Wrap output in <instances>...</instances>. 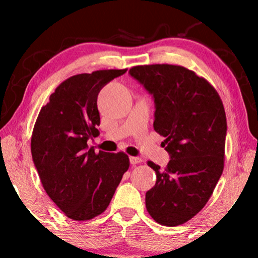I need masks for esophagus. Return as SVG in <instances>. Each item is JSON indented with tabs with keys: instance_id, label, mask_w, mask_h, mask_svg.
<instances>
[{
	"instance_id": "obj_1",
	"label": "esophagus",
	"mask_w": 258,
	"mask_h": 258,
	"mask_svg": "<svg viewBox=\"0 0 258 258\" xmlns=\"http://www.w3.org/2000/svg\"><path fill=\"white\" fill-rule=\"evenodd\" d=\"M130 162H131V165H133V166H135V165L141 164L142 159L141 158H137V156H131V158H130Z\"/></svg>"
}]
</instances>
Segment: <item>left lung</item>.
Here are the masks:
<instances>
[{
	"label": "left lung",
	"mask_w": 258,
	"mask_h": 258,
	"mask_svg": "<svg viewBox=\"0 0 258 258\" xmlns=\"http://www.w3.org/2000/svg\"><path fill=\"white\" fill-rule=\"evenodd\" d=\"M130 74L154 96V130L171 155L164 170L148 161L156 183L146 194L147 211L161 226H180L204 209L223 172V103L206 79L180 65H137Z\"/></svg>",
	"instance_id": "8db88e82"
}]
</instances>
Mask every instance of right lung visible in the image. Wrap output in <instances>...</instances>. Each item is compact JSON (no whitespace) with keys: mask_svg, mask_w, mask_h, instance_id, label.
Wrapping results in <instances>:
<instances>
[{"mask_svg":"<svg viewBox=\"0 0 258 258\" xmlns=\"http://www.w3.org/2000/svg\"><path fill=\"white\" fill-rule=\"evenodd\" d=\"M126 72L97 70L67 79L41 108L32 130V160L43 189L74 221L103 214L130 167L123 152L94 153L87 144L99 135V91Z\"/></svg>","mask_w":258,"mask_h":258,"instance_id":"1","label":"right lung"}]
</instances>
